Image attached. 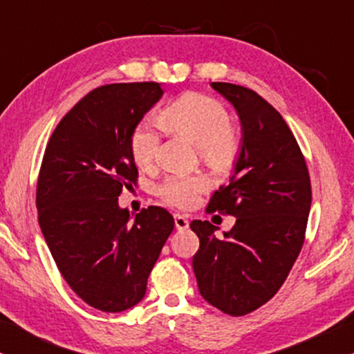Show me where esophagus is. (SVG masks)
Returning a JSON list of instances; mask_svg holds the SVG:
<instances>
[{
  "instance_id": "34e87169",
  "label": "esophagus",
  "mask_w": 354,
  "mask_h": 354,
  "mask_svg": "<svg viewBox=\"0 0 354 354\" xmlns=\"http://www.w3.org/2000/svg\"><path fill=\"white\" fill-rule=\"evenodd\" d=\"M174 226H176V230H180V232H183V230H186L187 226H189V221H187V218H186L185 215L174 214Z\"/></svg>"
}]
</instances>
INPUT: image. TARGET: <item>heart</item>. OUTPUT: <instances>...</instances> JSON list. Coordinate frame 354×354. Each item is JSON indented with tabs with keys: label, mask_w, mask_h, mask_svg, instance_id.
Instances as JSON below:
<instances>
[{
	"label": "heart",
	"mask_w": 354,
	"mask_h": 354,
	"mask_svg": "<svg viewBox=\"0 0 354 354\" xmlns=\"http://www.w3.org/2000/svg\"><path fill=\"white\" fill-rule=\"evenodd\" d=\"M165 129L181 136L199 147L205 165L215 171H230L241 153V140L232 128V115L223 103L204 93H186L165 108L160 115ZM162 133L153 120H144L131 136V152L136 163L152 168L158 162ZM210 183L201 174H169L158 186L167 204L187 209L209 189Z\"/></svg>",
	"instance_id": "1"
}]
</instances>
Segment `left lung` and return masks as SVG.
I'll list each match as a JSON object with an SVG mask.
<instances>
[{
  "label": "left lung",
  "mask_w": 354,
  "mask_h": 354,
  "mask_svg": "<svg viewBox=\"0 0 354 354\" xmlns=\"http://www.w3.org/2000/svg\"><path fill=\"white\" fill-rule=\"evenodd\" d=\"M212 87L236 108L243 144L230 185L214 192L207 212L233 215L236 223L218 239L210 221H191L201 243L192 268L202 298L238 317L283 285L304 244L313 191L304 155L280 113L248 87Z\"/></svg>",
  "instance_id": "obj_1"
}]
</instances>
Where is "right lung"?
<instances>
[{"instance_id": "add662e5", "label": "right lung", "mask_w": 354, "mask_h": 354, "mask_svg": "<svg viewBox=\"0 0 354 354\" xmlns=\"http://www.w3.org/2000/svg\"><path fill=\"white\" fill-rule=\"evenodd\" d=\"M162 95L158 82L93 88L58 122L41 160V233L66 283L103 313H121L144 298L174 228L162 207L150 205L133 220L118 205L121 191L138 183L131 136Z\"/></svg>"}]
</instances>
